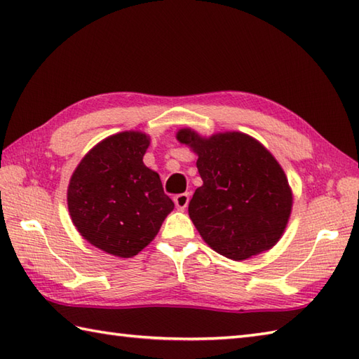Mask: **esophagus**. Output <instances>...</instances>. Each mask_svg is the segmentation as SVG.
I'll return each instance as SVG.
<instances>
[{"mask_svg":"<svg viewBox=\"0 0 359 359\" xmlns=\"http://www.w3.org/2000/svg\"><path fill=\"white\" fill-rule=\"evenodd\" d=\"M188 202H189V194L188 193H182L177 194L174 197V203L177 210H185L188 207Z\"/></svg>","mask_w":359,"mask_h":359,"instance_id":"esophagus-1","label":"esophagus"}]
</instances>
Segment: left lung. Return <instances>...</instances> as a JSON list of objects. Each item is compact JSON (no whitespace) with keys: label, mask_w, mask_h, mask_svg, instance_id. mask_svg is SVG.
Instances as JSON below:
<instances>
[{"label":"left lung","mask_w":359,"mask_h":359,"mask_svg":"<svg viewBox=\"0 0 359 359\" xmlns=\"http://www.w3.org/2000/svg\"><path fill=\"white\" fill-rule=\"evenodd\" d=\"M177 140L199 158L203 185L188 212L208 245L233 261H243L276 245L284 233L293 196L285 172L262 143L243 133L201 137L189 128Z\"/></svg>","instance_id":"obj_1"}]
</instances>
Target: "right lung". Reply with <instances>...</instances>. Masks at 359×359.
Returning <instances> with one entry per match:
<instances>
[{
  "label": "right lung",
  "instance_id": "obj_1",
  "mask_svg": "<svg viewBox=\"0 0 359 359\" xmlns=\"http://www.w3.org/2000/svg\"><path fill=\"white\" fill-rule=\"evenodd\" d=\"M148 147L149 137L139 131L109 135L83 157L67 188L79 233L112 256H135L174 208L158 174L143 163Z\"/></svg>",
  "mask_w": 359,
  "mask_h": 359
}]
</instances>
